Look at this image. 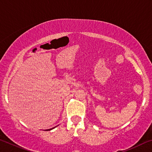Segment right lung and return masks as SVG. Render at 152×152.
Masks as SVG:
<instances>
[{"label":"right lung","instance_id":"obj_1","mask_svg":"<svg viewBox=\"0 0 152 152\" xmlns=\"http://www.w3.org/2000/svg\"><path fill=\"white\" fill-rule=\"evenodd\" d=\"M53 128H55V127H53V128H51V129H47L46 131H49V130H51V129H53Z\"/></svg>","mask_w":152,"mask_h":152}]
</instances>
